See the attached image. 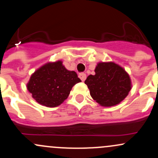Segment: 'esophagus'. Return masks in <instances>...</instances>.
I'll use <instances>...</instances> for the list:
<instances>
[{
    "label": "esophagus",
    "mask_w": 158,
    "mask_h": 158,
    "mask_svg": "<svg viewBox=\"0 0 158 158\" xmlns=\"http://www.w3.org/2000/svg\"><path fill=\"white\" fill-rule=\"evenodd\" d=\"M79 77L80 78L81 81H84L85 80V79H86V74L84 73H79Z\"/></svg>",
    "instance_id": "34e87169"
}]
</instances>
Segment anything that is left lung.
Here are the masks:
<instances>
[{
  "mask_svg": "<svg viewBox=\"0 0 158 158\" xmlns=\"http://www.w3.org/2000/svg\"><path fill=\"white\" fill-rule=\"evenodd\" d=\"M95 75L88 76L85 83L90 94L102 106H114L122 102L131 90V80L126 70L114 62H101Z\"/></svg>",
  "mask_w": 158,
  "mask_h": 158,
  "instance_id": "1",
  "label": "left lung"
}]
</instances>
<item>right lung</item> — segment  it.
I'll return each instance as SVG.
<instances>
[{
    "mask_svg": "<svg viewBox=\"0 0 158 158\" xmlns=\"http://www.w3.org/2000/svg\"><path fill=\"white\" fill-rule=\"evenodd\" d=\"M80 81L75 71L68 70L58 61L38 69L30 77L27 89L36 102L52 108L64 102L72 88Z\"/></svg>",
    "mask_w": 158,
    "mask_h": 158,
    "instance_id": "right-lung-1",
    "label": "right lung"
}]
</instances>
